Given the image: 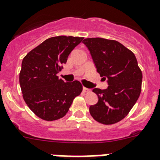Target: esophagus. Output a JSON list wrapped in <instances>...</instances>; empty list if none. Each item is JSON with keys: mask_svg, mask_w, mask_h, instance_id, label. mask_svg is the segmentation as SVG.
<instances>
[{"mask_svg": "<svg viewBox=\"0 0 160 160\" xmlns=\"http://www.w3.org/2000/svg\"><path fill=\"white\" fill-rule=\"evenodd\" d=\"M90 90H91L90 88H88L83 87V91L84 92H90Z\"/></svg>", "mask_w": 160, "mask_h": 160, "instance_id": "1", "label": "esophagus"}]
</instances>
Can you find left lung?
I'll use <instances>...</instances> for the list:
<instances>
[{
    "mask_svg": "<svg viewBox=\"0 0 160 160\" xmlns=\"http://www.w3.org/2000/svg\"><path fill=\"white\" fill-rule=\"evenodd\" d=\"M96 71L107 80L106 89L93 88L98 102L89 108L91 116L103 124L120 121L128 115L140 95L142 72L136 56L116 41L86 38L83 41Z\"/></svg>",
    "mask_w": 160,
    "mask_h": 160,
    "instance_id": "obj_1",
    "label": "left lung"
}]
</instances>
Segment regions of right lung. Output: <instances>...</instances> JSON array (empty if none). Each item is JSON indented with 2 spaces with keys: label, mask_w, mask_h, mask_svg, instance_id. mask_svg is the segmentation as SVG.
<instances>
[{
  "label": "right lung",
  "mask_w": 160,
  "mask_h": 160,
  "mask_svg": "<svg viewBox=\"0 0 160 160\" xmlns=\"http://www.w3.org/2000/svg\"><path fill=\"white\" fill-rule=\"evenodd\" d=\"M83 37H51L30 51L22 60L20 85L24 101L38 117L52 121L66 115L82 92L77 80L64 82L57 74Z\"/></svg>",
  "instance_id": "1"
}]
</instances>
